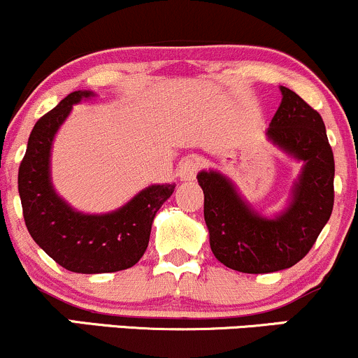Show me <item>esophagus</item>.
<instances>
[{"instance_id": "34e87169", "label": "esophagus", "mask_w": 358, "mask_h": 358, "mask_svg": "<svg viewBox=\"0 0 358 358\" xmlns=\"http://www.w3.org/2000/svg\"><path fill=\"white\" fill-rule=\"evenodd\" d=\"M201 169V160L196 155H191V157L184 159L182 162L179 164V178L180 180H192L198 174Z\"/></svg>"}]
</instances>
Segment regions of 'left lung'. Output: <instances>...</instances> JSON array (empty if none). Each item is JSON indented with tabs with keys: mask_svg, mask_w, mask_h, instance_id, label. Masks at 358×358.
<instances>
[{
	"mask_svg": "<svg viewBox=\"0 0 358 358\" xmlns=\"http://www.w3.org/2000/svg\"><path fill=\"white\" fill-rule=\"evenodd\" d=\"M280 92L282 101L267 128V138L303 160L286 210L266 218L240 198L223 174H198L213 254L223 266L245 274H268L298 264L330 220L335 201V160L323 118L294 91L280 86Z\"/></svg>",
	"mask_w": 358,
	"mask_h": 358,
	"instance_id": "left-lung-1",
	"label": "left lung"
}]
</instances>
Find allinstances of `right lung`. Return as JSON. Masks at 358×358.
Masks as SVG:
<instances>
[{"mask_svg":"<svg viewBox=\"0 0 358 358\" xmlns=\"http://www.w3.org/2000/svg\"><path fill=\"white\" fill-rule=\"evenodd\" d=\"M94 92L74 91L43 115L31 130L18 171L23 218L35 243L59 266L78 274H104L135 266L145 254L152 222L176 184H154L116 211L84 215L55 192L50 150L72 104Z\"/></svg>","mask_w":358,"mask_h":358,"instance_id":"obj_1","label":"right lung"}]
</instances>
